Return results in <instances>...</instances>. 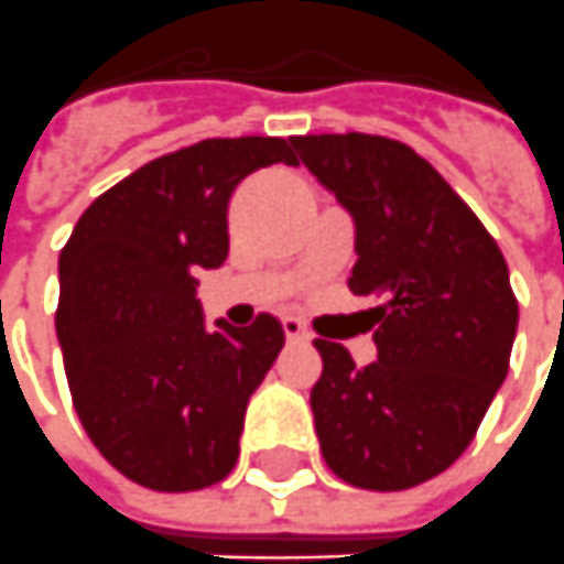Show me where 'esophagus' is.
<instances>
[{"instance_id":"34e87169","label":"esophagus","mask_w":564,"mask_h":564,"mask_svg":"<svg viewBox=\"0 0 564 564\" xmlns=\"http://www.w3.org/2000/svg\"><path fill=\"white\" fill-rule=\"evenodd\" d=\"M282 332H285V337H289L291 344H301V340H306L304 325H301V319H294V316H285V319H282Z\"/></svg>"}]
</instances>
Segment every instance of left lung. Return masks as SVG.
I'll list each match as a JSON object with an SVG mask.
<instances>
[{
  "mask_svg": "<svg viewBox=\"0 0 564 564\" xmlns=\"http://www.w3.org/2000/svg\"><path fill=\"white\" fill-rule=\"evenodd\" d=\"M291 147L356 230L347 285L371 313L378 359L316 340L310 405L322 457L356 488L402 491L464 454L510 368L519 304L482 220L411 147L378 134H306Z\"/></svg>",
  "mask_w": 564,
  "mask_h": 564,
  "instance_id": "8db88e82",
  "label": "left lung"
}]
</instances>
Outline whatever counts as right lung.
<instances>
[{"label":"right lung","instance_id":"add662e5","mask_svg":"<svg viewBox=\"0 0 564 564\" xmlns=\"http://www.w3.org/2000/svg\"><path fill=\"white\" fill-rule=\"evenodd\" d=\"M285 162V138H215L153 159L97 196L57 260V344L97 452L153 491H199L239 460L245 408L285 332L205 325L199 270L230 254L227 205L248 174Z\"/></svg>","mask_w":564,"mask_h":564}]
</instances>
